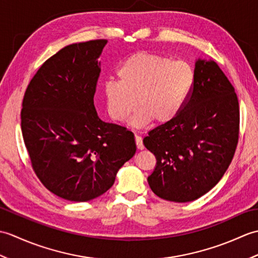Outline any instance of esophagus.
<instances>
[{
    "instance_id": "1",
    "label": "esophagus",
    "mask_w": 258,
    "mask_h": 258,
    "mask_svg": "<svg viewBox=\"0 0 258 258\" xmlns=\"http://www.w3.org/2000/svg\"><path fill=\"white\" fill-rule=\"evenodd\" d=\"M135 143L136 146H138L139 150H143L144 149V145H143V141H142V138L139 135L135 136Z\"/></svg>"
}]
</instances>
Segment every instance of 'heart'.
Returning <instances> with one entry per match:
<instances>
[{
    "mask_svg": "<svg viewBox=\"0 0 258 258\" xmlns=\"http://www.w3.org/2000/svg\"><path fill=\"white\" fill-rule=\"evenodd\" d=\"M117 81L104 85L108 116L124 123L134 113V126L151 120L156 125L173 122L183 111L193 92L195 70L186 61H172L157 54L139 52L120 64Z\"/></svg>",
    "mask_w": 258,
    "mask_h": 258,
    "instance_id": "1",
    "label": "heart"
}]
</instances>
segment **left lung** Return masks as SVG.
I'll use <instances>...</instances> for the list:
<instances>
[{
    "label": "left lung",
    "mask_w": 258,
    "mask_h": 258,
    "mask_svg": "<svg viewBox=\"0 0 258 258\" xmlns=\"http://www.w3.org/2000/svg\"><path fill=\"white\" fill-rule=\"evenodd\" d=\"M195 84L173 122L149 132L143 143L156 158L151 189L187 203L210 191L226 172L238 141L239 106L234 87L213 59L197 58Z\"/></svg>",
    "instance_id": "1"
}]
</instances>
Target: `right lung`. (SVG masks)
Segmentation results:
<instances>
[{"instance_id":"1","label":"right lung","mask_w":258,"mask_h":258,"mask_svg":"<svg viewBox=\"0 0 258 258\" xmlns=\"http://www.w3.org/2000/svg\"><path fill=\"white\" fill-rule=\"evenodd\" d=\"M106 40L74 43L42 65L27 86L21 127L33 169L64 200L87 202L112 187L136 152L134 134L98 117L94 94Z\"/></svg>"}]
</instances>
